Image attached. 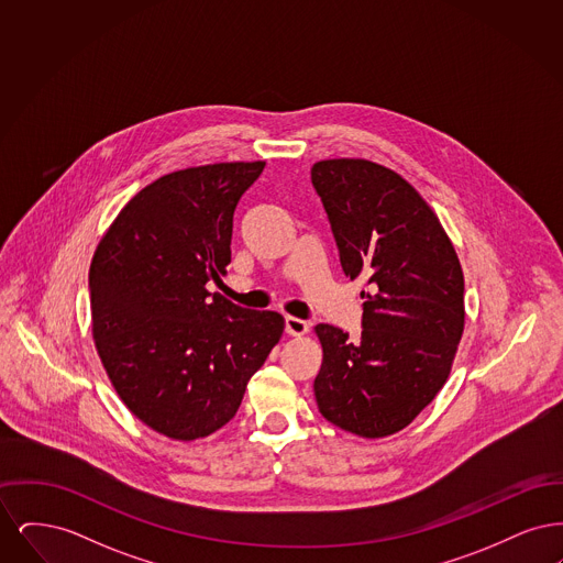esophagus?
Listing matches in <instances>:
<instances>
[{"instance_id": "34e87169", "label": "esophagus", "mask_w": 563, "mask_h": 563, "mask_svg": "<svg viewBox=\"0 0 563 563\" xmlns=\"http://www.w3.org/2000/svg\"><path fill=\"white\" fill-rule=\"evenodd\" d=\"M285 329H287L289 335L301 338V335L308 333V322L301 321V319H297V317H287V319H285Z\"/></svg>"}]
</instances>
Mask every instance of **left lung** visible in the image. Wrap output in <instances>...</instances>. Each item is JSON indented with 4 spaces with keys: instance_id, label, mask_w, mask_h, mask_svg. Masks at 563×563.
Wrapping results in <instances>:
<instances>
[{
    "instance_id": "left-lung-1",
    "label": "left lung",
    "mask_w": 563,
    "mask_h": 563,
    "mask_svg": "<svg viewBox=\"0 0 563 563\" xmlns=\"http://www.w3.org/2000/svg\"><path fill=\"white\" fill-rule=\"evenodd\" d=\"M350 280L365 278L356 340L317 324L322 416L363 439L409 427L448 382L464 331V274L429 202L399 173L363 158L310 168Z\"/></svg>"
}]
</instances>
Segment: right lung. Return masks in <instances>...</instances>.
<instances>
[{
  "mask_svg": "<svg viewBox=\"0 0 563 563\" xmlns=\"http://www.w3.org/2000/svg\"><path fill=\"white\" fill-rule=\"evenodd\" d=\"M266 162L168 173L113 219L92 255V338L111 386L145 427L196 441L225 427L285 319L207 283L230 264L232 219Z\"/></svg>",
  "mask_w": 563,
  "mask_h": 563,
  "instance_id": "add662e5",
  "label": "right lung"
}]
</instances>
